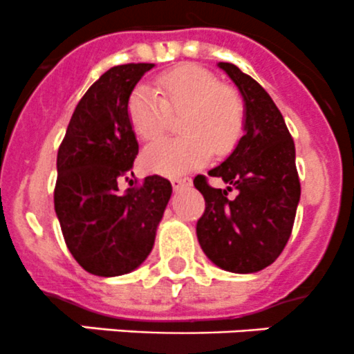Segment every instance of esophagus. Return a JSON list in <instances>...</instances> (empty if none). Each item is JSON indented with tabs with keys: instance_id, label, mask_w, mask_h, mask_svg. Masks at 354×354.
<instances>
[{
	"instance_id": "esophagus-1",
	"label": "esophagus",
	"mask_w": 354,
	"mask_h": 354,
	"mask_svg": "<svg viewBox=\"0 0 354 354\" xmlns=\"http://www.w3.org/2000/svg\"><path fill=\"white\" fill-rule=\"evenodd\" d=\"M172 187L174 191H180V189L189 187L191 185V178H172Z\"/></svg>"
}]
</instances>
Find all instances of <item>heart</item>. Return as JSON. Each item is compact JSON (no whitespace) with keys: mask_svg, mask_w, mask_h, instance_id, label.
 <instances>
[{"mask_svg":"<svg viewBox=\"0 0 354 354\" xmlns=\"http://www.w3.org/2000/svg\"><path fill=\"white\" fill-rule=\"evenodd\" d=\"M131 127L141 139L156 138L170 113H184L178 122L182 138H162L142 151V165L165 177L199 169L212 156L232 151L244 132L241 97L198 65H182L162 73L153 87L141 86L129 97Z\"/></svg>","mask_w":354,"mask_h":354,"instance_id":"heart-1","label":"heart"}]
</instances>
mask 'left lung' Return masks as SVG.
Listing matches in <instances>:
<instances>
[{
    "instance_id": "obj_1",
    "label": "left lung",
    "mask_w": 354,
    "mask_h": 354,
    "mask_svg": "<svg viewBox=\"0 0 354 354\" xmlns=\"http://www.w3.org/2000/svg\"><path fill=\"white\" fill-rule=\"evenodd\" d=\"M218 68L243 96L244 136L208 172L222 178L225 189L212 187L203 176L194 178L206 203L196 234L216 267L232 274H254L277 260L291 236L301 196L296 148L267 91L232 63L220 62ZM232 188L236 196L229 198Z\"/></svg>"
}]
</instances>
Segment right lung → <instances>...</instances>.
Wrapping results in <instances>:
<instances>
[{
	"label": "right lung",
	"mask_w": 354,
	"mask_h": 354,
	"mask_svg": "<svg viewBox=\"0 0 354 354\" xmlns=\"http://www.w3.org/2000/svg\"><path fill=\"white\" fill-rule=\"evenodd\" d=\"M155 63L106 70L77 104L58 149L55 212L66 248L86 272L117 277L151 253L172 184L160 176L122 192L139 145L127 104L136 84Z\"/></svg>",
	"instance_id": "add662e5"
}]
</instances>
